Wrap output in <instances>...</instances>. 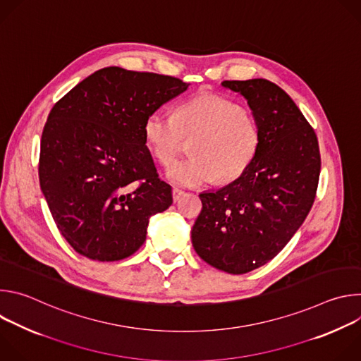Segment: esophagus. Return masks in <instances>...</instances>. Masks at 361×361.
<instances>
[{"instance_id":"1","label":"esophagus","mask_w":361,"mask_h":361,"mask_svg":"<svg viewBox=\"0 0 361 361\" xmlns=\"http://www.w3.org/2000/svg\"><path fill=\"white\" fill-rule=\"evenodd\" d=\"M184 195H185V191H183L180 188H174L173 190V200H174V202H178Z\"/></svg>"}]
</instances>
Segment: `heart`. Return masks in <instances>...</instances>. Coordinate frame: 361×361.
<instances>
[{
	"instance_id": "b5f03b06",
	"label": "heart",
	"mask_w": 361,
	"mask_h": 361,
	"mask_svg": "<svg viewBox=\"0 0 361 361\" xmlns=\"http://www.w3.org/2000/svg\"><path fill=\"white\" fill-rule=\"evenodd\" d=\"M144 140L160 164H174L184 140H192L191 159L173 166L167 177L181 187H200L217 178L230 183L252 163L262 141L255 116L238 102L204 94L180 102L173 116L156 111L144 121Z\"/></svg>"
}]
</instances>
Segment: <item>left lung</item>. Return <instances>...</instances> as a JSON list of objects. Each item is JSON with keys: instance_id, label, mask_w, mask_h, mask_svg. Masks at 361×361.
Wrapping results in <instances>:
<instances>
[{"instance_id": "left-lung-1", "label": "left lung", "mask_w": 361, "mask_h": 361, "mask_svg": "<svg viewBox=\"0 0 361 361\" xmlns=\"http://www.w3.org/2000/svg\"><path fill=\"white\" fill-rule=\"evenodd\" d=\"M221 84L247 99L262 141L241 177L200 194L191 241L207 264L245 274L273 260L310 213L322 160L313 127L284 90L264 78Z\"/></svg>"}]
</instances>
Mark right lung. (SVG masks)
Returning a JSON list of instances; mask_svg holds the SVG:
<instances>
[{"instance_id":"obj_1","label":"right lung","mask_w":361,"mask_h":361,"mask_svg":"<svg viewBox=\"0 0 361 361\" xmlns=\"http://www.w3.org/2000/svg\"><path fill=\"white\" fill-rule=\"evenodd\" d=\"M187 87L171 75L107 67L49 111L39 185L57 228L78 254L97 262L127 259L144 244L148 219L173 204L142 127Z\"/></svg>"}]
</instances>
